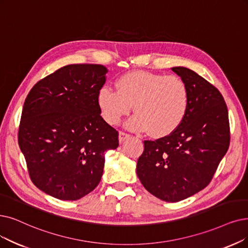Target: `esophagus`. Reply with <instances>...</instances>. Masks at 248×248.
Listing matches in <instances>:
<instances>
[{"label": "esophagus", "mask_w": 248, "mask_h": 248, "mask_svg": "<svg viewBox=\"0 0 248 248\" xmlns=\"http://www.w3.org/2000/svg\"><path fill=\"white\" fill-rule=\"evenodd\" d=\"M129 134L128 133H125V132H123V131H120L119 132V141L120 142H123L125 140H127V138H129Z\"/></svg>", "instance_id": "34e87169"}]
</instances>
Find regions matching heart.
<instances>
[{
    "mask_svg": "<svg viewBox=\"0 0 248 248\" xmlns=\"http://www.w3.org/2000/svg\"><path fill=\"white\" fill-rule=\"evenodd\" d=\"M97 107L104 120L115 125L131 111L127 121L132 130L144 131L154 137H165L184 121L189 108V91L178 76L148 71L122 75L116 90L104 86L97 93Z\"/></svg>",
    "mask_w": 248,
    "mask_h": 248,
    "instance_id": "obj_1",
    "label": "heart"
}]
</instances>
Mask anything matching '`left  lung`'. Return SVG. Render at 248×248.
<instances>
[{
    "label": "left lung",
    "mask_w": 248,
    "mask_h": 248,
    "mask_svg": "<svg viewBox=\"0 0 248 248\" xmlns=\"http://www.w3.org/2000/svg\"><path fill=\"white\" fill-rule=\"evenodd\" d=\"M189 91L184 121L170 135L144 140L136 173L157 199L176 202L209 185L230 144V126L224 97L194 71L173 67Z\"/></svg>",
    "instance_id": "1"
}]
</instances>
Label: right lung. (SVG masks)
Instances as JSON below:
<instances>
[{
	"mask_svg": "<svg viewBox=\"0 0 248 248\" xmlns=\"http://www.w3.org/2000/svg\"><path fill=\"white\" fill-rule=\"evenodd\" d=\"M107 72L103 65L64 66L39 80L24 102L19 147L33 184L58 200L92 192L103 176L105 153L119 145L118 131L96 102Z\"/></svg>",
	"mask_w": 248,
	"mask_h": 248,
	"instance_id": "1",
	"label": "right lung"
}]
</instances>
